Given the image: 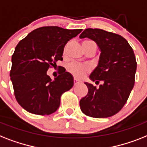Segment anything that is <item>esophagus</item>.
<instances>
[{"instance_id": "esophagus-1", "label": "esophagus", "mask_w": 147, "mask_h": 147, "mask_svg": "<svg viewBox=\"0 0 147 147\" xmlns=\"http://www.w3.org/2000/svg\"><path fill=\"white\" fill-rule=\"evenodd\" d=\"M78 83H79V81H78L77 78H75V79H74V84H78Z\"/></svg>"}]
</instances>
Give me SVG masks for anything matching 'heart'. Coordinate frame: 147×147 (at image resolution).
Masks as SVG:
<instances>
[{"label": "heart", "mask_w": 147, "mask_h": 147, "mask_svg": "<svg viewBox=\"0 0 147 147\" xmlns=\"http://www.w3.org/2000/svg\"><path fill=\"white\" fill-rule=\"evenodd\" d=\"M85 43H94L92 40H85ZM89 67L87 65H81V64H78L76 63H70L69 65H68V70L75 77L78 78H82L84 77L87 72L89 71Z\"/></svg>", "instance_id": "obj_1"}]
</instances>
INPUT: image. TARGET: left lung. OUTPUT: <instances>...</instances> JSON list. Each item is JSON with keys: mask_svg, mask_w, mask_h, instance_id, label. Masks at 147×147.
<instances>
[{"mask_svg": "<svg viewBox=\"0 0 147 147\" xmlns=\"http://www.w3.org/2000/svg\"><path fill=\"white\" fill-rule=\"evenodd\" d=\"M79 38L91 39L98 46V64L89 78L95 83L102 82L99 88L84 82L88 93L80 100L81 110L93 118L112 116L122 109L134 85L137 62L133 49L121 35L99 28H87Z\"/></svg>", "mask_w": 147, "mask_h": 147, "instance_id": "left-lung-1", "label": "left lung"}]
</instances>
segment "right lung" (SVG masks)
Masks as SVG:
<instances>
[{"label":"right lung","instance_id":"1","mask_svg":"<svg viewBox=\"0 0 147 147\" xmlns=\"http://www.w3.org/2000/svg\"><path fill=\"white\" fill-rule=\"evenodd\" d=\"M82 29L45 26L34 29L19 42L12 56L10 79L16 99L28 113L50 115L57 110L60 96L74 84L65 70L52 80L47 71L63 60L65 44Z\"/></svg>","mask_w":147,"mask_h":147}]
</instances>
